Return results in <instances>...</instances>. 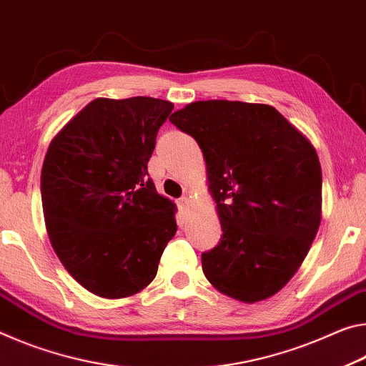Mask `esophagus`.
<instances>
[{"label": "esophagus", "mask_w": 366, "mask_h": 366, "mask_svg": "<svg viewBox=\"0 0 366 366\" xmlns=\"http://www.w3.org/2000/svg\"><path fill=\"white\" fill-rule=\"evenodd\" d=\"M178 207H179V211H182V212H184V214L188 212V209H189V199H188L187 196L179 197V199H178Z\"/></svg>", "instance_id": "34e87169"}]
</instances>
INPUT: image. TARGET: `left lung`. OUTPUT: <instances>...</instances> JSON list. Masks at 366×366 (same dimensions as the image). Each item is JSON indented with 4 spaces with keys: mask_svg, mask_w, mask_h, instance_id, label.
Returning <instances> with one entry per match:
<instances>
[{
    "mask_svg": "<svg viewBox=\"0 0 366 366\" xmlns=\"http://www.w3.org/2000/svg\"><path fill=\"white\" fill-rule=\"evenodd\" d=\"M206 159L222 238L202 253L215 289L244 303L272 297L307 256L321 222V165L271 105L194 102L170 117Z\"/></svg>",
    "mask_w": 366,
    "mask_h": 366,
    "instance_id": "obj_1",
    "label": "left lung"
}]
</instances>
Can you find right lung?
I'll return each mask as SVG.
<instances>
[{
  "label": "right lung",
  "instance_id": "right-lung-1",
  "mask_svg": "<svg viewBox=\"0 0 366 366\" xmlns=\"http://www.w3.org/2000/svg\"><path fill=\"white\" fill-rule=\"evenodd\" d=\"M172 110L152 97L95 99L48 147L40 178L48 237L66 271L95 295L123 298L151 284L177 233L175 204L147 172Z\"/></svg>",
  "mask_w": 366,
  "mask_h": 366
}]
</instances>
